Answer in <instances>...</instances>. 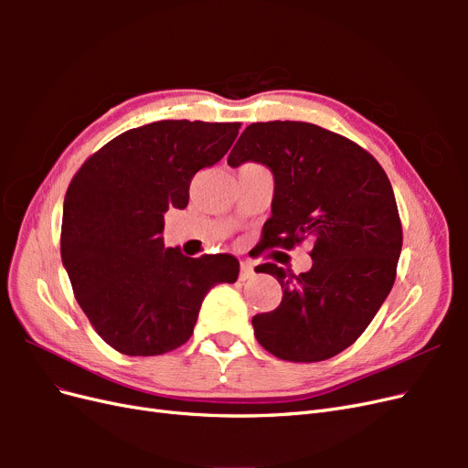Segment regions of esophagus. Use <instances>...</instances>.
Wrapping results in <instances>:
<instances>
[{
  "mask_svg": "<svg viewBox=\"0 0 468 468\" xmlns=\"http://www.w3.org/2000/svg\"><path fill=\"white\" fill-rule=\"evenodd\" d=\"M253 275H256V271H253V265L250 261H242V265H239V281H248Z\"/></svg>",
  "mask_w": 468,
  "mask_h": 468,
  "instance_id": "esophagus-1",
  "label": "esophagus"
}]
</instances>
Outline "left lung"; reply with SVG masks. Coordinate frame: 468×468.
<instances>
[{"mask_svg":"<svg viewBox=\"0 0 468 468\" xmlns=\"http://www.w3.org/2000/svg\"><path fill=\"white\" fill-rule=\"evenodd\" d=\"M246 162L275 181L265 248L313 242L306 273L256 267L281 282L282 299L251 318L253 334L279 359H330L365 332L394 285L402 226L390 181L356 143L299 121L250 124L229 155L230 167Z\"/></svg>","mask_w":468,"mask_h":468,"instance_id":"obj_1","label":"left lung"}]
</instances>
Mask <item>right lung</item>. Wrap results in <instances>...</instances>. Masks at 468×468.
<instances>
[{"instance_id": "add662e5", "label": "right lung", "mask_w": 468, "mask_h": 468, "mask_svg": "<svg viewBox=\"0 0 468 468\" xmlns=\"http://www.w3.org/2000/svg\"><path fill=\"white\" fill-rule=\"evenodd\" d=\"M239 122L158 121L112 138L69 183L60 253L95 332L124 356L187 342L207 292L234 282L229 253L187 258L164 248V212L186 208L193 176L224 158Z\"/></svg>"}]
</instances>
